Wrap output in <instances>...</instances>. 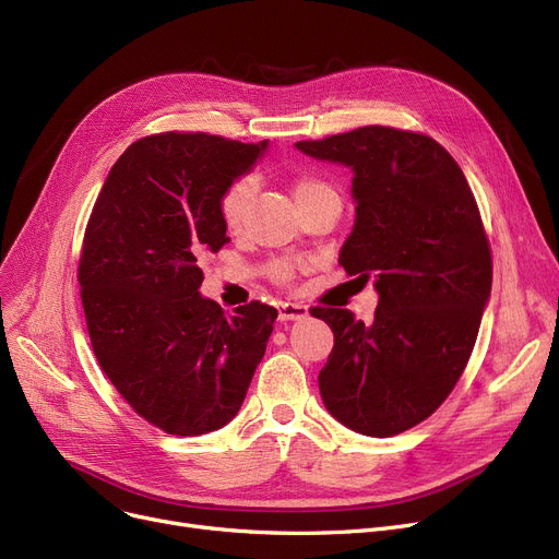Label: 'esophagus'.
<instances>
[{"label": "esophagus", "instance_id": "34e87169", "mask_svg": "<svg viewBox=\"0 0 559 559\" xmlns=\"http://www.w3.org/2000/svg\"><path fill=\"white\" fill-rule=\"evenodd\" d=\"M308 314H310V310L304 304H281V308H278L281 321H299V319H306Z\"/></svg>", "mask_w": 559, "mask_h": 559}]
</instances>
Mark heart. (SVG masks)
Instances as JSON below:
<instances>
[{
  "instance_id": "1",
  "label": "heart",
  "mask_w": 559,
  "mask_h": 559,
  "mask_svg": "<svg viewBox=\"0 0 559 559\" xmlns=\"http://www.w3.org/2000/svg\"><path fill=\"white\" fill-rule=\"evenodd\" d=\"M335 192L331 186H326L324 181H317V179H299L297 181V188H295V197H297V203H306L314 197H321V194H331ZM253 199H255V179L253 176H240V179H235L222 194V201H219V213H222V219L228 228H240L251 211L253 205ZM272 274L281 281H285L289 274H292V267L285 262V260H276L272 264Z\"/></svg>"
}]
</instances>
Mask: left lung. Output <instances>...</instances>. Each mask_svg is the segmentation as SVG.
<instances>
[{
  "label": "left lung",
  "instance_id": "obj_1",
  "mask_svg": "<svg viewBox=\"0 0 559 559\" xmlns=\"http://www.w3.org/2000/svg\"><path fill=\"white\" fill-rule=\"evenodd\" d=\"M295 146L354 171L356 222L340 264L378 292L371 324L344 308H312L335 335L317 378L321 401L360 435H399L444 403L478 337L491 253L474 192L421 133L362 127Z\"/></svg>",
  "mask_w": 559,
  "mask_h": 559
}]
</instances>
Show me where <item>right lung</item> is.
I'll return each instance as SVG.
<instances>
[{
  "instance_id": "1",
  "label": "right lung",
  "mask_w": 559,
  "mask_h": 559,
  "mask_svg": "<svg viewBox=\"0 0 559 559\" xmlns=\"http://www.w3.org/2000/svg\"><path fill=\"white\" fill-rule=\"evenodd\" d=\"M205 133L133 142L110 167L85 228L79 283L99 367L140 417L169 435L226 426L247 396L276 308L224 314L201 262L226 242L224 190L267 152Z\"/></svg>"
}]
</instances>
